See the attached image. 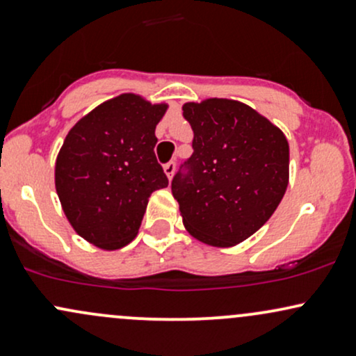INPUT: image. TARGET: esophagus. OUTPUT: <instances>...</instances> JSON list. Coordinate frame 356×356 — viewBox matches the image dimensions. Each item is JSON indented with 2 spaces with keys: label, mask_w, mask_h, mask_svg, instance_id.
I'll return each instance as SVG.
<instances>
[{
  "label": "esophagus",
  "mask_w": 356,
  "mask_h": 356,
  "mask_svg": "<svg viewBox=\"0 0 356 356\" xmlns=\"http://www.w3.org/2000/svg\"><path fill=\"white\" fill-rule=\"evenodd\" d=\"M175 167H177V164H175V162H169V164L164 165V172H165V175L169 179H172V175L175 172Z\"/></svg>",
  "instance_id": "esophagus-1"
}]
</instances>
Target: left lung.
Wrapping results in <instances>:
<instances>
[{"label":"left lung","instance_id":"8db88e82","mask_svg":"<svg viewBox=\"0 0 356 356\" xmlns=\"http://www.w3.org/2000/svg\"><path fill=\"white\" fill-rule=\"evenodd\" d=\"M194 152L172 179L182 222L195 239L227 248L266 224L289 177L284 134L248 105L227 99L186 104Z\"/></svg>","mask_w":356,"mask_h":356}]
</instances>
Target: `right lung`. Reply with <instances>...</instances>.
Returning <instances> with one entry per match:
<instances>
[{
	"label": "right lung",
	"instance_id": "add662e5",
	"mask_svg": "<svg viewBox=\"0 0 356 356\" xmlns=\"http://www.w3.org/2000/svg\"><path fill=\"white\" fill-rule=\"evenodd\" d=\"M167 105L132 93L105 102L68 132L56 159L61 207L81 238L118 249L136 238L154 191L169 186L155 159Z\"/></svg>",
	"mask_w": 356,
	"mask_h": 356
}]
</instances>
